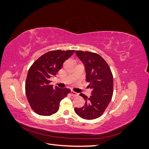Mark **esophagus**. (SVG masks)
<instances>
[{"label":"esophagus","instance_id":"obj_1","mask_svg":"<svg viewBox=\"0 0 149 149\" xmlns=\"http://www.w3.org/2000/svg\"><path fill=\"white\" fill-rule=\"evenodd\" d=\"M71 95L73 96H76L78 95V93L74 92V91H71Z\"/></svg>","mask_w":149,"mask_h":149}]
</instances>
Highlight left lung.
<instances>
[{
	"mask_svg": "<svg viewBox=\"0 0 149 149\" xmlns=\"http://www.w3.org/2000/svg\"><path fill=\"white\" fill-rule=\"evenodd\" d=\"M76 54L85 66L86 79L92 89L91 96L79 95L85 100L84 106L75 107L76 114L84 119L98 118L103 113L113 94V76L109 65L95 53L76 51Z\"/></svg>",
	"mask_w": 149,
	"mask_h": 149,
	"instance_id": "obj_1",
	"label": "left lung"
}]
</instances>
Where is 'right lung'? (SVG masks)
<instances>
[{"label":"right lung","instance_id":"right-lung-1","mask_svg":"<svg viewBox=\"0 0 149 149\" xmlns=\"http://www.w3.org/2000/svg\"><path fill=\"white\" fill-rule=\"evenodd\" d=\"M74 50H54L40 56L31 66L25 82V93L30 107L40 116H51L59 109L60 102L70 93L50 84V78L56 76L63 63Z\"/></svg>","mask_w":149,"mask_h":149}]
</instances>
